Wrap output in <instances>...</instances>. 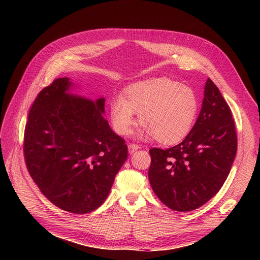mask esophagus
<instances>
[{"mask_svg":"<svg viewBox=\"0 0 260 260\" xmlns=\"http://www.w3.org/2000/svg\"><path fill=\"white\" fill-rule=\"evenodd\" d=\"M139 148H141V146L139 144H136V143H129L128 144V152H129V154L135 153Z\"/></svg>","mask_w":260,"mask_h":260,"instance_id":"esophagus-1","label":"esophagus"}]
</instances>
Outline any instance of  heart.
<instances>
[{"label":"heart","mask_w":260,"mask_h":260,"mask_svg":"<svg viewBox=\"0 0 260 260\" xmlns=\"http://www.w3.org/2000/svg\"><path fill=\"white\" fill-rule=\"evenodd\" d=\"M198 106V95L192 87L169 78H156L128 86L123 97H114L109 102V118L118 134L128 135L137 113L144 125L142 136H155L161 143L173 144L192 129Z\"/></svg>","instance_id":"b5f03b06"}]
</instances>
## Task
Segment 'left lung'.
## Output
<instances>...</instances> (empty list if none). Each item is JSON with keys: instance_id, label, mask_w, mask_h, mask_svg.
Returning a JSON list of instances; mask_svg holds the SVG:
<instances>
[{"instance_id": "8db88e82", "label": "left lung", "mask_w": 260, "mask_h": 260, "mask_svg": "<svg viewBox=\"0 0 260 260\" xmlns=\"http://www.w3.org/2000/svg\"><path fill=\"white\" fill-rule=\"evenodd\" d=\"M236 151L237 135L231 108L208 79L200 114L185 139L167 149H149V183L170 209L196 210L219 192Z\"/></svg>"}]
</instances>
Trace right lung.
I'll list each match as a JSON object with an SVG mask.
<instances>
[{"instance_id": "add662e5", "label": "right lung", "mask_w": 260, "mask_h": 260, "mask_svg": "<svg viewBox=\"0 0 260 260\" xmlns=\"http://www.w3.org/2000/svg\"><path fill=\"white\" fill-rule=\"evenodd\" d=\"M59 78L38 94L24 132L27 170L54 206L74 214L98 209L127 158L125 140L103 117L104 99L66 93Z\"/></svg>"}]
</instances>
